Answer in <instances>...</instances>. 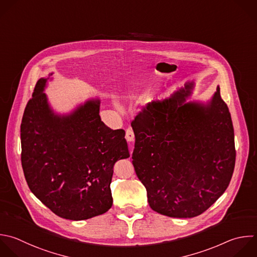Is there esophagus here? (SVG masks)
<instances>
[{
	"instance_id": "obj_1",
	"label": "esophagus",
	"mask_w": 257,
	"mask_h": 257,
	"mask_svg": "<svg viewBox=\"0 0 257 257\" xmlns=\"http://www.w3.org/2000/svg\"><path fill=\"white\" fill-rule=\"evenodd\" d=\"M125 139L130 143L135 141V134H134V131L132 128H127L126 130V132H125Z\"/></svg>"
}]
</instances>
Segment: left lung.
Wrapping results in <instances>:
<instances>
[{"label": "left lung", "mask_w": 257, "mask_h": 257, "mask_svg": "<svg viewBox=\"0 0 257 257\" xmlns=\"http://www.w3.org/2000/svg\"><path fill=\"white\" fill-rule=\"evenodd\" d=\"M190 81L149 103L132 122L133 165L150 207L174 218L202 214L227 189L235 166L231 115L217 86L206 103L186 102Z\"/></svg>", "instance_id": "1"}]
</instances>
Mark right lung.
Returning a JSON list of instances; mask_svg holds the SVG:
<instances>
[{"instance_id": "1", "label": "right lung", "mask_w": 257, "mask_h": 257, "mask_svg": "<svg viewBox=\"0 0 257 257\" xmlns=\"http://www.w3.org/2000/svg\"><path fill=\"white\" fill-rule=\"evenodd\" d=\"M52 75L37 81L23 114L22 167L31 192L53 213L85 220L112 205L113 166L130 157L125 132L101 121L98 98L55 112L44 93Z\"/></svg>"}]
</instances>
